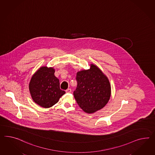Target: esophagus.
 Instances as JSON below:
<instances>
[{
  "instance_id": "34e87169",
  "label": "esophagus",
  "mask_w": 155,
  "mask_h": 155,
  "mask_svg": "<svg viewBox=\"0 0 155 155\" xmlns=\"http://www.w3.org/2000/svg\"><path fill=\"white\" fill-rule=\"evenodd\" d=\"M66 92L68 93H70L71 92V89L70 88H68V89L66 90Z\"/></svg>"
}]
</instances>
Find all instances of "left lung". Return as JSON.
<instances>
[{
  "mask_svg": "<svg viewBox=\"0 0 155 155\" xmlns=\"http://www.w3.org/2000/svg\"><path fill=\"white\" fill-rule=\"evenodd\" d=\"M76 79L74 95L84 111L91 114L105 106L110 98L111 85L99 68L91 64L90 69L78 72Z\"/></svg>",
  "mask_w": 155,
  "mask_h": 155,
  "instance_id": "1",
  "label": "left lung"
}]
</instances>
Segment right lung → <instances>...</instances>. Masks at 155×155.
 <instances>
[{"instance_id": "obj_1", "label": "right lung", "mask_w": 155, "mask_h": 155, "mask_svg": "<svg viewBox=\"0 0 155 155\" xmlns=\"http://www.w3.org/2000/svg\"><path fill=\"white\" fill-rule=\"evenodd\" d=\"M54 72L52 68L41 67L32 76L30 92L34 101L41 107H52L65 93L60 89V81Z\"/></svg>"}]
</instances>
